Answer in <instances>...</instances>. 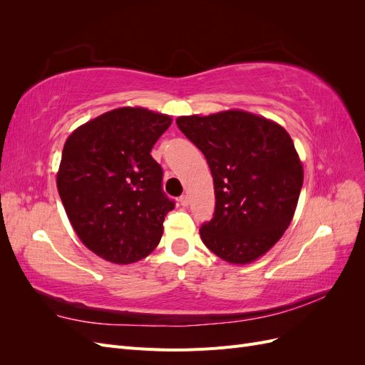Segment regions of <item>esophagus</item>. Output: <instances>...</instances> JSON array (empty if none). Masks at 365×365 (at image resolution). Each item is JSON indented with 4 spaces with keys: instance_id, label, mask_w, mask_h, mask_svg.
I'll use <instances>...</instances> for the list:
<instances>
[{
    "instance_id": "esophagus-1",
    "label": "esophagus",
    "mask_w": 365,
    "mask_h": 365,
    "mask_svg": "<svg viewBox=\"0 0 365 365\" xmlns=\"http://www.w3.org/2000/svg\"><path fill=\"white\" fill-rule=\"evenodd\" d=\"M180 202H181V205H182V207H187V205H189V202H190V197H189V195H182V196L180 197Z\"/></svg>"
}]
</instances>
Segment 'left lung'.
I'll return each mask as SVG.
<instances>
[{"mask_svg": "<svg viewBox=\"0 0 365 365\" xmlns=\"http://www.w3.org/2000/svg\"><path fill=\"white\" fill-rule=\"evenodd\" d=\"M212 170L216 207L201 225L205 247L225 262L245 264L269 251L289 227L303 185L292 138L264 117L230 109L176 118Z\"/></svg>", "mask_w": 365, "mask_h": 365, "instance_id": "left-lung-1", "label": "left lung"}]
</instances>
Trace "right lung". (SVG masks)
<instances>
[{"mask_svg":"<svg viewBox=\"0 0 365 365\" xmlns=\"http://www.w3.org/2000/svg\"><path fill=\"white\" fill-rule=\"evenodd\" d=\"M172 123L145 108H118L77 128L65 141L58 190L86 248L108 262L145 259L175 208L161 189L163 169L150 150Z\"/></svg>","mask_w":365,"mask_h":365,"instance_id":"obj_1","label":"right lung"}]
</instances>
